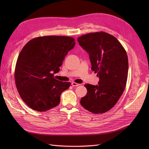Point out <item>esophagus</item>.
<instances>
[{
	"mask_svg": "<svg viewBox=\"0 0 149 149\" xmlns=\"http://www.w3.org/2000/svg\"><path fill=\"white\" fill-rule=\"evenodd\" d=\"M79 85H80V84H79V83H75V82L72 83V86H79Z\"/></svg>",
	"mask_w": 149,
	"mask_h": 149,
	"instance_id": "esophagus-1",
	"label": "esophagus"
}]
</instances>
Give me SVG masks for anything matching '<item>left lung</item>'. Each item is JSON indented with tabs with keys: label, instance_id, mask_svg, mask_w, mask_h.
<instances>
[{
	"label": "left lung",
	"instance_id": "8db88e82",
	"mask_svg": "<svg viewBox=\"0 0 149 149\" xmlns=\"http://www.w3.org/2000/svg\"><path fill=\"white\" fill-rule=\"evenodd\" d=\"M89 55L91 69L97 73L98 86L86 84L88 93L80 104L93 113H103L116 104L126 88L128 57L116 38L103 31L90 33L77 39Z\"/></svg>",
	"mask_w": 149,
	"mask_h": 149
}]
</instances>
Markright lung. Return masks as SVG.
Returning <instances> with one entry per match:
<instances>
[{
    "label": "right lung",
    "instance_id": "add662e5",
    "mask_svg": "<svg viewBox=\"0 0 149 149\" xmlns=\"http://www.w3.org/2000/svg\"><path fill=\"white\" fill-rule=\"evenodd\" d=\"M75 44L71 37L47 36L31 39L22 48L14 79L20 97L31 109L45 112L59 104L61 93L71 84L56 80L54 74Z\"/></svg>",
    "mask_w": 149,
    "mask_h": 149
}]
</instances>
